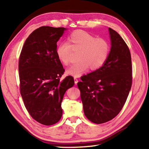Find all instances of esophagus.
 <instances>
[{
	"label": "esophagus",
	"mask_w": 149,
	"mask_h": 149,
	"mask_svg": "<svg viewBox=\"0 0 149 149\" xmlns=\"http://www.w3.org/2000/svg\"><path fill=\"white\" fill-rule=\"evenodd\" d=\"M74 82H75V84H77L78 83V79L76 77H74Z\"/></svg>",
	"instance_id": "obj_1"
}]
</instances>
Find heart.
I'll return each instance as SVG.
<instances>
[{"label": "heart", "mask_w": 149, "mask_h": 149, "mask_svg": "<svg viewBox=\"0 0 149 149\" xmlns=\"http://www.w3.org/2000/svg\"><path fill=\"white\" fill-rule=\"evenodd\" d=\"M72 52H78V61L66 70V73L77 77L89 68L92 70L100 68L108 58L110 45L106 39L96 38L86 31L77 30L68 36L67 43H59L56 49L57 58L64 65L70 63Z\"/></svg>", "instance_id": "heart-1"}]
</instances>
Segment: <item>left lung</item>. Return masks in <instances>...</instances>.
<instances>
[{
  "mask_svg": "<svg viewBox=\"0 0 149 149\" xmlns=\"http://www.w3.org/2000/svg\"><path fill=\"white\" fill-rule=\"evenodd\" d=\"M111 50L105 63L81 77L77 83L84 113L91 122L100 124L118 115L132 86L130 50L120 34L109 28Z\"/></svg>",
  "mask_w": 149,
  "mask_h": 149,
  "instance_id": "8db88e82",
  "label": "left lung"
}]
</instances>
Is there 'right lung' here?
Wrapping results in <instances>:
<instances>
[{
    "mask_svg": "<svg viewBox=\"0 0 149 149\" xmlns=\"http://www.w3.org/2000/svg\"><path fill=\"white\" fill-rule=\"evenodd\" d=\"M66 29L38 28L26 39L19 58L20 90L24 105L33 118L43 125L59 121L63 96L74 85L70 75L60 80L65 69L56 54L57 42Z\"/></svg>",
    "mask_w": 149,
    "mask_h": 149,
    "instance_id": "1",
    "label": "right lung"
}]
</instances>
